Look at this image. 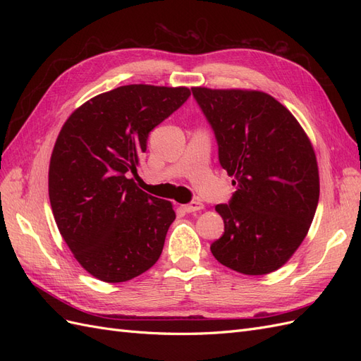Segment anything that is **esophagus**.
<instances>
[{
	"mask_svg": "<svg viewBox=\"0 0 361 361\" xmlns=\"http://www.w3.org/2000/svg\"><path fill=\"white\" fill-rule=\"evenodd\" d=\"M183 211L185 212H195V211H202L203 209V203L200 202H191L188 204H183Z\"/></svg>",
	"mask_w": 361,
	"mask_h": 361,
	"instance_id": "1",
	"label": "esophagus"
}]
</instances>
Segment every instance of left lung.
Listing matches in <instances>:
<instances>
[{
    "label": "left lung",
    "instance_id": "obj_1",
    "mask_svg": "<svg viewBox=\"0 0 361 361\" xmlns=\"http://www.w3.org/2000/svg\"><path fill=\"white\" fill-rule=\"evenodd\" d=\"M236 191L216 204L224 233L211 245L221 265L247 276L281 268L307 235L319 200L312 141L276 97L247 89L192 87Z\"/></svg>",
    "mask_w": 361,
    "mask_h": 361
}]
</instances>
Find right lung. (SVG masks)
Here are the masks:
<instances>
[{"instance_id":"obj_1","label":"right lung","mask_w":361,"mask_h":361,"mask_svg":"<svg viewBox=\"0 0 361 361\" xmlns=\"http://www.w3.org/2000/svg\"><path fill=\"white\" fill-rule=\"evenodd\" d=\"M188 87L129 84L84 102L64 122L49 161V202L78 264L122 283L157 264L170 224L169 200L137 187L149 133L188 99Z\"/></svg>"}]
</instances>
